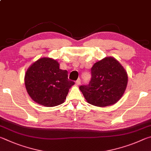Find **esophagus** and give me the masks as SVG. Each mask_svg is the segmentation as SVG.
<instances>
[{"mask_svg": "<svg viewBox=\"0 0 151 151\" xmlns=\"http://www.w3.org/2000/svg\"><path fill=\"white\" fill-rule=\"evenodd\" d=\"M76 83L77 84V85H80V84H81V80H80V78H78V80H76Z\"/></svg>", "mask_w": 151, "mask_h": 151, "instance_id": "34e87169", "label": "esophagus"}]
</instances>
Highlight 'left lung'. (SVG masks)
Masks as SVG:
<instances>
[{
	"instance_id": "left-lung-1",
	"label": "left lung",
	"mask_w": 151,
	"mask_h": 151,
	"mask_svg": "<svg viewBox=\"0 0 151 151\" xmlns=\"http://www.w3.org/2000/svg\"><path fill=\"white\" fill-rule=\"evenodd\" d=\"M88 85L80 86L89 104L107 107L117 103L125 92L128 81L127 71L118 61L106 57L94 63Z\"/></svg>"
}]
</instances>
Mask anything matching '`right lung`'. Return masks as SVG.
<instances>
[{
    "label": "right lung",
    "instance_id": "right-lung-1",
    "mask_svg": "<svg viewBox=\"0 0 151 151\" xmlns=\"http://www.w3.org/2000/svg\"><path fill=\"white\" fill-rule=\"evenodd\" d=\"M56 60L40 58L26 71L24 83L33 101L46 107L63 104L74 81L69 80L68 71L60 69Z\"/></svg>",
    "mask_w": 151,
    "mask_h": 151
}]
</instances>
